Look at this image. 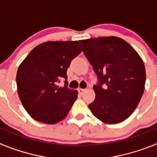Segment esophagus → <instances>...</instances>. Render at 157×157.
Here are the masks:
<instances>
[{
  "instance_id": "1",
  "label": "esophagus",
  "mask_w": 157,
  "mask_h": 157,
  "mask_svg": "<svg viewBox=\"0 0 157 157\" xmlns=\"http://www.w3.org/2000/svg\"><path fill=\"white\" fill-rule=\"evenodd\" d=\"M85 92H86L85 89H78V93H79L80 94H83Z\"/></svg>"
}]
</instances>
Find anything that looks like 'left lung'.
<instances>
[{"label":"left lung","instance_id":"8db88e82","mask_svg":"<svg viewBox=\"0 0 157 157\" xmlns=\"http://www.w3.org/2000/svg\"><path fill=\"white\" fill-rule=\"evenodd\" d=\"M80 42L99 80V85L94 86L95 100L89 109L105 123L124 121L136 109L145 90L143 60L120 37H94Z\"/></svg>","mask_w":157,"mask_h":157}]
</instances>
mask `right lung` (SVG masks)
I'll return each instance as SVG.
<instances>
[{
	"instance_id": "right-lung-1",
	"label": "right lung",
	"mask_w": 157,
	"mask_h": 157,
	"mask_svg": "<svg viewBox=\"0 0 157 157\" xmlns=\"http://www.w3.org/2000/svg\"><path fill=\"white\" fill-rule=\"evenodd\" d=\"M82 52L78 41H46L30 51L16 74L19 99L33 119L56 124L68 114L78 91L68 89L67 70ZM65 79V86L57 82Z\"/></svg>"
}]
</instances>
